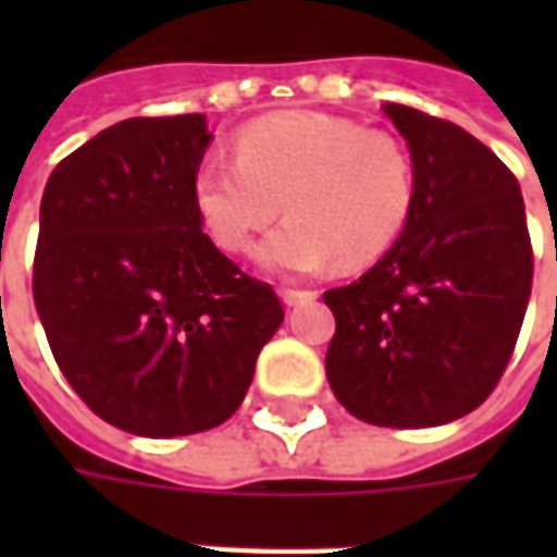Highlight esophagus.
Returning <instances> with one entry per match:
<instances>
[{
  "instance_id": "34e87169",
  "label": "esophagus",
  "mask_w": 557,
  "mask_h": 557,
  "mask_svg": "<svg viewBox=\"0 0 557 557\" xmlns=\"http://www.w3.org/2000/svg\"><path fill=\"white\" fill-rule=\"evenodd\" d=\"M280 298H283V304L295 307V304L315 301V292L313 289H280Z\"/></svg>"
}]
</instances>
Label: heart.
<instances>
[{"label":"heart","instance_id":"heart-1","mask_svg":"<svg viewBox=\"0 0 557 557\" xmlns=\"http://www.w3.org/2000/svg\"><path fill=\"white\" fill-rule=\"evenodd\" d=\"M280 226L259 262L310 274L337 259L375 262L406 230L414 208V163L394 134L325 113H277L235 134V163L208 160L194 175V206L208 238L242 256Z\"/></svg>","mask_w":557,"mask_h":557}]
</instances>
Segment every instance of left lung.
<instances>
[{
	"label": "left lung",
	"mask_w": 557,
	"mask_h": 557,
	"mask_svg": "<svg viewBox=\"0 0 557 557\" xmlns=\"http://www.w3.org/2000/svg\"><path fill=\"white\" fill-rule=\"evenodd\" d=\"M414 163V208L363 277L325 292V373L373 426H438L498 385L534 277L516 175L454 122L385 103Z\"/></svg>",
	"instance_id": "8db88e82"
}]
</instances>
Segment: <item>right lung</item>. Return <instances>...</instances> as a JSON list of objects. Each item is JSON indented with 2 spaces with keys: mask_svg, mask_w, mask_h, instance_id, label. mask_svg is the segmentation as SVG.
I'll use <instances>...</instances> for the list:
<instances>
[{
  "mask_svg": "<svg viewBox=\"0 0 557 557\" xmlns=\"http://www.w3.org/2000/svg\"><path fill=\"white\" fill-rule=\"evenodd\" d=\"M206 115L125 119L71 151L41 196L32 295L79 399L119 430L175 438L242 406L283 304L202 232Z\"/></svg>",
  "mask_w": 557,
  "mask_h": 557,
  "instance_id": "right-lung-1",
  "label": "right lung"
}]
</instances>
